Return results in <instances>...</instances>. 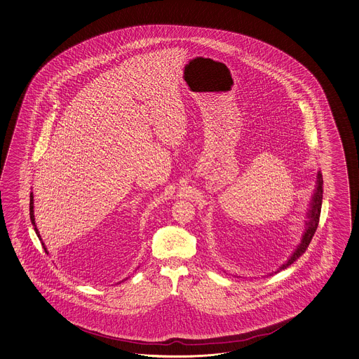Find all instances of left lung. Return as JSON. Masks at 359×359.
Segmentation results:
<instances>
[{"label": "left lung", "instance_id": "left-lung-1", "mask_svg": "<svg viewBox=\"0 0 359 359\" xmlns=\"http://www.w3.org/2000/svg\"><path fill=\"white\" fill-rule=\"evenodd\" d=\"M322 201H323V176H322L320 171H319L318 176H316V182H315L314 192H313V196H311V200L309 202L305 228H304L301 243L296 246V249L289 255L288 259L283 263V264H280L279 269L276 271H272L271 273H273V272L276 273V272L287 269L288 266H290L294 261H297L298 258L306 252L307 246L311 243V238L314 236L315 231L318 228L320 210H322ZM237 278H243V276H237Z\"/></svg>", "mask_w": 359, "mask_h": 359}]
</instances>
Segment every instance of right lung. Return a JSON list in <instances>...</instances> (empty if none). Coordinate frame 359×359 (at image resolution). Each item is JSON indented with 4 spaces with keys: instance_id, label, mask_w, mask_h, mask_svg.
I'll return each instance as SVG.
<instances>
[{
    "instance_id": "right-lung-1",
    "label": "right lung",
    "mask_w": 359,
    "mask_h": 359,
    "mask_svg": "<svg viewBox=\"0 0 359 359\" xmlns=\"http://www.w3.org/2000/svg\"><path fill=\"white\" fill-rule=\"evenodd\" d=\"M29 218H31V223H32V226L35 227L36 235H37L39 240H40V241H41V244H43L45 253L49 254L48 249H46V246H45L44 243H43V238H41V236H40V232H39V229H37V227H36L35 214H34V193L32 192H31V194H29ZM127 279H128V278H126L124 280ZM124 280H122V281H124ZM122 281H119V283H122Z\"/></svg>"
}]
</instances>
